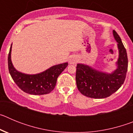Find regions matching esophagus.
I'll return each mask as SVG.
<instances>
[{
  "label": "esophagus",
  "mask_w": 133,
  "mask_h": 133,
  "mask_svg": "<svg viewBox=\"0 0 133 133\" xmlns=\"http://www.w3.org/2000/svg\"><path fill=\"white\" fill-rule=\"evenodd\" d=\"M78 58L76 57V56H71L69 59V63L70 64H77V62H78Z\"/></svg>",
  "instance_id": "34e87169"
}]
</instances>
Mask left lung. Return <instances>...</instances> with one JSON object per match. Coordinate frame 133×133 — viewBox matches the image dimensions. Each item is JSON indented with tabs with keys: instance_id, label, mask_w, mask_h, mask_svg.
I'll return each instance as SVG.
<instances>
[{
	"instance_id": "1",
	"label": "left lung",
	"mask_w": 133,
	"mask_h": 133,
	"mask_svg": "<svg viewBox=\"0 0 133 133\" xmlns=\"http://www.w3.org/2000/svg\"><path fill=\"white\" fill-rule=\"evenodd\" d=\"M113 36L118 44L117 69L111 73L99 71L84 64H77L76 82L78 90L86 97L104 98L115 92L124 83L128 69L127 50L115 30Z\"/></svg>"
}]
</instances>
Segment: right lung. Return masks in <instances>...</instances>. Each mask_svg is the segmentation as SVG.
Segmentation results:
<instances>
[{
    "label": "right lung",
    "mask_w": 133,
    "mask_h": 133,
    "mask_svg": "<svg viewBox=\"0 0 133 133\" xmlns=\"http://www.w3.org/2000/svg\"><path fill=\"white\" fill-rule=\"evenodd\" d=\"M12 44L8 56L9 70L12 78L18 87L30 95L49 94L55 89L57 78L68 66V63L52 66L45 71L36 75L22 73L15 69L11 61Z\"/></svg>",
    "instance_id": "obj_1"
}]
</instances>
